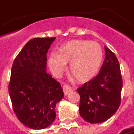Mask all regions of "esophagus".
<instances>
[{
	"label": "esophagus",
	"mask_w": 134,
	"mask_h": 134,
	"mask_svg": "<svg viewBox=\"0 0 134 134\" xmlns=\"http://www.w3.org/2000/svg\"><path fill=\"white\" fill-rule=\"evenodd\" d=\"M63 92H64L65 95H68L72 91L71 88L69 86H68V85H64V86H63Z\"/></svg>",
	"instance_id": "1"
}]
</instances>
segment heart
<instances>
[{
  "mask_svg": "<svg viewBox=\"0 0 134 134\" xmlns=\"http://www.w3.org/2000/svg\"><path fill=\"white\" fill-rule=\"evenodd\" d=\"M103 59V49L94 41L71 40L63 45L57 53L48 56V64L52 73L58 76L70 62L69 72L80 82L91 80L98 72Z\"/></svg>",
  "mask_w": 134,
  "mask_h": 134,
  "instance_id": "1",
  "label": "heart"
}]
</instances>
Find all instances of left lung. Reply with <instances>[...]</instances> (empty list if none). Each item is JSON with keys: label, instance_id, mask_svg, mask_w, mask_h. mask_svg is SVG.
I'll list each match as a JSON object with an SVG mask.
<instances>
[{"label": "left lung", "instance_id": "obj_1", "mask_svg": "<svg viewBox=\"0 0 134 134\" xmlns=\"http://www.w3.org/2000/svg\"><path fill=\"white\" fill-rule=\"evenodd\" d=\"M105 60L98 74L77 90L80 96V114L92 124L108 120L121 102L122 79L119 61L109 48L105 47Z\"/></svg>", "mask_w": 134, "mask_h": 134}]
</instances>
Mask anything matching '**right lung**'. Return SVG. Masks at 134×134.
Masks as SVG:
<instances>
[{
	"label": "right lung",
	"instance_id": "right-lung-1",
	"mask_svg": "<svg viewBox=\"0 0 134 134\" xmlns=\"http://www.w3.org/2000/svg\"><path fill=\"white\" fill-rule=\"evenodd\" d=\"M56 37L34 38L22 48L11 71L9 94L19 121L28 128L48 127L64 97L59 82L46 72V54Z\"/></svg>",
	"mask_w": 134,
	"mask_h": 134
}]
</instances>
